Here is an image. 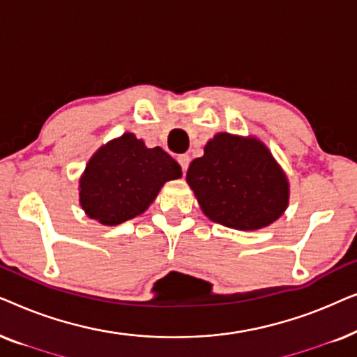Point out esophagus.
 Wrapping results in <instances>:
<instances>
[{
  "label": "esophagus",
  "mask_w": 357,
  "mask_h": 357,
  "mask_svg": "<svg viewBox=\"0 0 357 357\" xmlns=\"http://www.w3.org/2000/svg\"><path fill=\"white\" fill-rule=\"evenodd\" d=\"M177 160H178L180 167H182V172L183 174L187 172V169H188V165H190V155L188 154H180L178 158H177Z\"/></svg>",
  "instance_id": "esophagus-1"
}]
</instances>
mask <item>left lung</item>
I'll return each mask as SVG.
<instances>
[{"instance_id": "left-lung-1", "label": "left lung", "mask_w": 357, "mask_h": 357, "mask_svg": "<svg viewBox=\"0 0 357 357\" xmlns=\"http://www.w3.org/2000/svg\"><path fill=\"white\" fill-rule=\"evenodd\" d=\"M187 182L204 216L238 231L270 226L289 204L284 170L252 136L218 133L192 160Z\"/></svg>"}]
</instances>
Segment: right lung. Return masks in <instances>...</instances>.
Listing matches in <instances>:
<instances>
[{
    "instance_id": "1",
    "label": "right lung",
    "mask_w": 357,
    "mask_h": 357,
    "mask_svg": "<svg viewBox=\"0 0 357 357\" xmlns=\"http://www.w3.org/2000/svg\"><path fill=\"white\" fill-rule=\"evenodd\" d=\"M182 167L164 149L125 133L97 149L79 178V203L91 219L116 226L149 208L165 182Z\"/></svg>"
}]
</instances>
